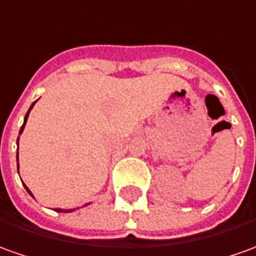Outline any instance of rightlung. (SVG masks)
Instances as JSON below:
<instances>
[{
    "label": "right lung",
    "instance_id": "add662e5",
    "mask_svg": "<svg viewBox=\"0 0 256 256\" xmlns=\"http://www.w3.org/2000/svg\"><path fill=\"white\" fill-rule=\"evenodd\" d=\"M33 105H34V102H33L32 106L29 108V110H28V114H26V116H25V122H24V124H22V128H20V132H19V133H22V130H24V128H25V123H26V120H28V116H29V112H30V109L33 108ZM25 189L28 190V192H29V189H28V188L25 186ZM29 194H30V192H29ZM57 212H64V213H68V212H72V210H62V208H57Z\"/></svg>",
    "mask_w": 256,
    "mask_h": 256
}]
</instances>
